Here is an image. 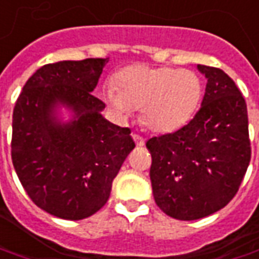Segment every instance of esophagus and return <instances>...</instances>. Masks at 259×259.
<instances>
[{
  "label": "esophagus",
  "mask_w": 259,
  "mask_h": 259,
  "mask_svg": "<svg viewBox=\"0 0 259 259\" xmlns=\"http://www.w3.org/2000/svg\"><path fill=\"white\" fill-rule=\"evenodd\" d=\"M133 140H135V143H136V146H139V147H142V146L146 144V140H144L142 136H139V135H133Z\"/></svg>",
  "instance_id": "obj_1"
}]
</instances>
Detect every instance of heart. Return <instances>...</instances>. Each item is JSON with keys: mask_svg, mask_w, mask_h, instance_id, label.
I'll return each mask as SVG.
<instances>
[{"mask_svg": "<svg viewBox=\"0 0 259 259\" xmlns=\"http://www.w3.org/2000/svg\"><path fill=\"white\" fill-rule=\"evenodd\" d=\"M203 98L196 72L168 66L133 65L105 86V99L122 119L142 109V122L154 133H173L194 117Z\"/></svg>", "mask_w": 259, "mask_h": 259, "instance_id": "1", "label": "heart"}]
</instances>
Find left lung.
Returning <instances> with one entry per match:
<instances>
[{
  "label": "left lung",
  "mask_w": 259,
  "mask_h": 259,
  "mask_svg": "<svg viewBox=\"0 0 259 259\" xmlns=\"http://www.w3.org/2000/svg\"><path fill=\"white\" fill-rule=\"evenodd\" d=\"M207 79L201 107L180 130L152 137L154 201L170 217L191 221L221 210L237 194L251 147L247 103L224 70L197 65Z\"/></svg>",
  "instance_id": "1"
}]
</instances>
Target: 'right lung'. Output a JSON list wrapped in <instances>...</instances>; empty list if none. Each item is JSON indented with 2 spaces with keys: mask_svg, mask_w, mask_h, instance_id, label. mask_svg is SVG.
I'll return each instance as SVG.
<instances>
[{
  "mask_svg": "<svg viewBox=\"0 0 259 259\" xmlns=\"http://www.w3.org/2000/svg\"><path fill=\"white\" fill-rule=\"evenodd\" d=\"M106 63L89 58L44 65L14 107V168L29 198L58 218L76 221L99 211L136 146L130 129L102 116L105 103L92 95Z\"/></svg>",
  "mask_w": 259,
  "mask_h": 259,
  "instance_id": "right-lung-1",
  "label": "right lung"
}]
</instances>
